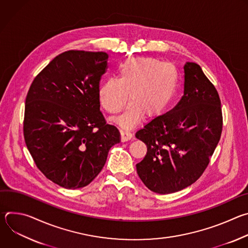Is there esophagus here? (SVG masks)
<instances>
[{"mask_svg":"<svg viewBox=\"0 0 248 248\" xmlns=\"http://www.w3.org/2000/svg\"><path fill=\"white\" fill-rule=\"evenodd\" d=\"M133 135L131 132L126 131V130H121V140L122 142H125V141H128L130 139H132Z\"/></svg>","mask_w":248,"mask_h":248,"instance_id":"1","label":"esophagus"}]
</instances>
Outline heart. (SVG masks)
I'll return each mask as SVG.
<instances>
[{"mask_svg":"<svg viewBox=\"0 0 248 248\" xmlns=\"http://www.w3.org/2000/svg\"><path fill=\"white\" fill-rule=\"evenodd\" d=\"M178 70L171 63L151 57L127 59L119 69V78L106 79L99 88V101L110 114L128 109L115 122L129 128L145 119L161 116L172 102L178 88Z\"/></svg>","mask_w":248,"mask_h":248,"instance_id":"heart-1","label":"heart"}]
</instances>
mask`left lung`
<instances>
[{
    "label": "left lung",
    "instance_id": "1",
    "mask_svg": "<svg viewBox=\"0 0 248 248\" xmlns=\"http://www.w3.org/2000/svg\"><path fill=\"white\" fill-rule=\"evenodd\" d=\"M185 93L170 111L135 136L147 146L136 165L140 180L156 193L169 194L194 184L210 163L222 134L223 114L219 93L202 68L186 62Z\"/></svg>",
    "mask_w": 248,
    "mask_h": 248
}]
</instances>
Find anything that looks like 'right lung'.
<instances>
[{
    "label": "right lung",
    "instance_id": "obj_1",
    "mask_svg": "<svg viewBox=\"0 0 248 248\" xmlns=\"http://www.w3.org/2000/svg\"><path fill=\"white\" fill-rule=\"evenodd\" d=\"M108 54L69 50L36 76L25 99L23 136L35 165L54 184L77 189L102 170L118 129L100 111Z\"/></svg>",
    "mask_w": 248,
    "mask_h": 248
}]
</instances>
